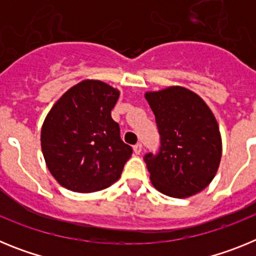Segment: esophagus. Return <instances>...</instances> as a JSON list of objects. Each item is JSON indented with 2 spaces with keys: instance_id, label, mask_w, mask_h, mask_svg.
I'll use <instances>...</instances> for the list:
<instances>
[{
  "instance_id": "34e87169",
  "label": "esophagus",
  "mask_w": 256,
  "mask_h": 256,
  "mask_svg": "<svg viewBox=\"0 0 256 256\" xmlns=\"http://www.w3.org/2000/svg\"><path fill=\"white\" fill-rule=\"evenodd\" d=\"M133 151H134L136 155H140V154H141V151H142V144H134V146H133Z\"/></svg>"
}]
</instances>
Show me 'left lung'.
I'll return each mask as SVG.
<instances>
[{"instance_id": "1", "label": "left lung", "mask_w": 256, "mask_h": 256, "mask_svg": "<svg viewBox=\"0 0 256 256\" xmlns=\"http://www.w3.org/2000/svg\"><path fill=\"white\" fill-rule=\"evenodd\" d=\"M160 134L158 154L144 162L154 187L170 198H190L209 186L222 158V137L209 106L180 86L146 92Z\"/></svg>"}]
</instances>
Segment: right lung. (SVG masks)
<instances>
[{"label": "right lung", "mask_w": 256, "mask_h": 256, "mask_svg": "<svg viewBox=\"0 0 256 256\" xmlns=\"http://www.w3.org/2000/svg\"><path fill=\"white\" fill-rule=\"evenodd\" d=\"M120 92L86 79L52 106L40 130V148L51 174L74 192L108 188L120 178L132 148L120 138L112 110Z\"/></svg>", "instance_id": "obj_1"}]
</instances>
